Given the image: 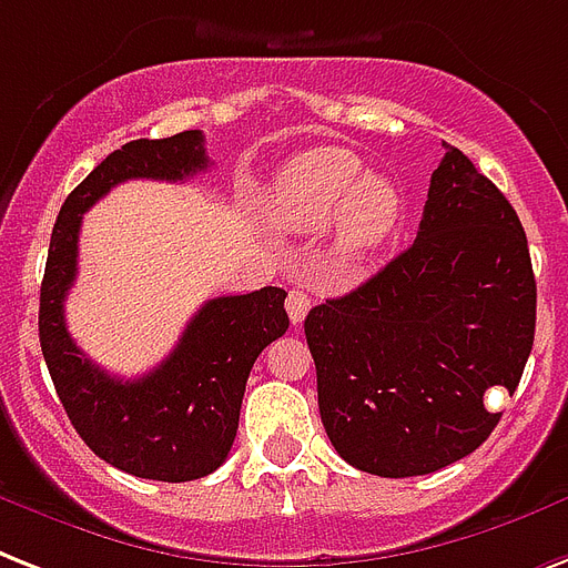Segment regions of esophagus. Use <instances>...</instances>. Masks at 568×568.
Masks as SVG:
<instances>
[{"label": "esophagus", "instance_id": "1", "mask_svg": "<svg viewBox=\"0 0 568 568\" xmlns=\"http://www.w3.org/2000/svg\"><path fill=\"white\" fill-rule=\"evenodd\" d=\"M307 311H311V296H307L302 287H293L287 296V313H290V322L298 325V322L305 320Z\"/></svg>", "mask_w": 568, "mask_h": 568}]
</instances>
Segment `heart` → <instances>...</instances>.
Instances as JSON below:
<instances>
[{
    "instance_id": "1",
    "label": "heart",
    "mask_w": 568,
    "mask_h": 568,
    "mask_svg": "<svg viewBox=\"0 0 568 568\" xmlns=\"http://www.w3.org/2000/svg\"><path fill=\"white\" fill-rule=\"evenodd\" d=\"M272 225L313 234L334 222V248L355 263L378 252L402 220V193L384 175H366L348 149H311L278 172L266 196Z\"/></svg>"
}]
</instances>
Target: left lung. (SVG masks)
Wrapping results in <instances>:
<instances>
[{
    "instance_id": "left-lung-1",
    "label": "left lung",
    "mask_w": 568,
    "mask_h": 568,
    "mask_svg": "<svg viewBox=\"0 0 568 568\" xmlns=\"http://www.w3.org/2000/svg\"><path fill=\"white\" fill-rule=\"evenodd\" d=\"M537 325L528 237L505 193L455 146L430 175L413 246L305 320L320 416L337 455L381 478L471 455L519 387Z\"/></svg>"
}]
</instances>
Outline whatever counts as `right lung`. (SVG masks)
<instances>
[{"label": "right lung", "mask_w": 568, "mask_h": 568, "mask_svg": "<svg viewBox=\"0 0 568 568\" xmlns=\"http://www.w3.org/2000/svg\"><path fill=\"white\" fill-rule=\"evenodd\" d=\"M207 170L202 131L131 140L61 205L40 284V348L72 428L104 464L149 480H196L220 469L237 437L240 405L257 355L290 328L281 287L202 305L155 369L122 381L72 343L63 298L79 270L81 216L129 179L184 181Z\"/></svg>", "instance_id": "obj_1"}]
</instances>
